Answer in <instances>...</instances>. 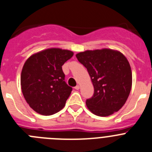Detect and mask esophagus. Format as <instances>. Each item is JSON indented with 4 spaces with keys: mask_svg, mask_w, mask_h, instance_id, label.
<instances>
[{
    "mask_svg": "<svg viewBox=\"0 0 152 152\" xmlns=\"http://www.w3.org/2000/svg\"><path fill=\"white\" fill-rule=\"evenodd\" d=\"M75 90H79V89H80V86H79V85L75 86Z\"/></svg>",
    "mask_w": 152,
    "mask_h": 152,
    "instance_id": "1",
    "label": "esophagus"
}]
</instances>
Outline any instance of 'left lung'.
I'll return each instance as SVG.
<instances>
[{
  "label": "left lung",
  "instance_id": "left-lung-1",
  "mask_svg": "<svg viewBox=\"0 0 152 152\" xmlns=\"http://www.w3.org/2000/svg\"><path fill=\"white\" fill-rule=\"evenodd\" d=\"M76 57L87 68L94 88L92 97L86 100L89 110L99 116L119 111L132 88V75L127 58L121 52L109 49L85 51Z\"/></svg>",
  "mask_w": 152,
  "mask_h": 152
}]
</instances>
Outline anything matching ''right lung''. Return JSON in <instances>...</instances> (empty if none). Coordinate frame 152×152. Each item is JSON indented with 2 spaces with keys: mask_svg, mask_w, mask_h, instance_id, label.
I'll list each match as a JSON object with an SVG mask.
<instances>
[{
  "mask_svg": "<svg viewBox=\"0 0 152 152\" xmlns=\"http://www.w3.org/2000/svg\"><path fill=\"white\" fill-rule=\"evenodd\" d=\"M65 49H48L31 56L21 72L23 94L36 113L50 116L65 105L72 88L64 81L62 65L73 56Z\"/></svg>",
  "mask_w": 152,
  "mask_h": 152,
  "instance_id": "obj_1",
  "label": "right lung"
}]
</instances>
